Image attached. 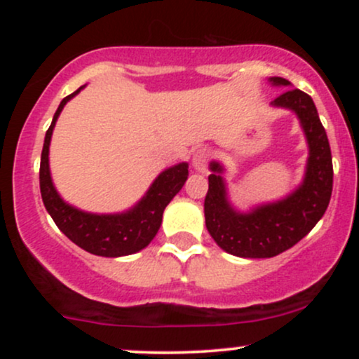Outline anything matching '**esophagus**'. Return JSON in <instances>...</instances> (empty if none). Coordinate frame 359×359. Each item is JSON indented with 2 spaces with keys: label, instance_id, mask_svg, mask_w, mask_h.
I'll return each instance as SVG.
<instances>
[{
  "label": "esophagus",
  "instance_id": "obj_1",
  "mask_svg": "<svg viewBox=\"0 0 359 359\" xmlns=\"http://www.w3.org/2000/svg\"><path fill=\"white\" fill-rule=\"evenodd\" d=\"M209 160H211V151H209L208 148H199V150H197L196 154H194L192 165H194V168H196V170L205 172Z\"/></svg>",
  "mask_w": 359,
  "mask_h": 359
}]
</instances>
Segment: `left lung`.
<instances>
[{"mask_svg":"<svg viewBox=\"0 0 359 359\" xmlns=\"http://www.w3.org/2000/svg\"><path fill=\"white\" fill-rule=\"evenodd\" d=\"M271 82L290 86L283 77H271ZM271 104L295 111L306 131L311 154L304 184L277 204L238 214L226 203L219 163H211L212 174L204 199L205 226L214 241L243 258H271L297 245L324 216L332 194L331 147L312 97L300 89H287Z\"/></svg>","mask_w":359,"mask_h":359,"instance_id":"obj_1","label":"left lung"}]
</instances>
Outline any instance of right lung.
Returning a JSON list of instances; mask_svg holds the SVG:
<instances>
[{
	"label": "right lung",
	"instance_id": "add662e5",
	"mask_svg": "<svg viewBox=\"0 0 359 359\" xmlns=\"http://www.w3.org/2000/svg\"><path fill=\"white\" fill-rule=\"evenodd\" d=\"M82 88L62 100L53 114L52 125L45 133L42 160H40V192H42L45 209L52 216L57 228L72 243H76L77 246L89 253L109 258L137 253L155 238L160 224H162L163 209L187 180L189 165L179 163V165L162 172L151 184L147 196L140 201V204L125 214L97 216V214L77 211L65 204L53 189L50 172H48V145H50L53 126H55L62 108Z\"/></svg>",
	"mask_w": 359,
	"mask_h": 359
}]
</instances>
